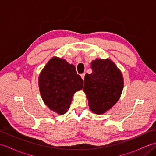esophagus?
Wrapping results in <instances>:
<instances>
[{"instance_id":"esophagus-1","label":"esophagus","mask_w":156,"mask_h":156,"mask_svg":"<svg viewBox=\"0 0 156 156\" xmlns=\"http://www.w3.org/2000/svg\"><path fill=\"white\" fill-rule=\"evenodd\" d=\"M80 76H81V78H82V80H84V77H85V73H83V74H82Z\"/></svg>"}]
</instances>
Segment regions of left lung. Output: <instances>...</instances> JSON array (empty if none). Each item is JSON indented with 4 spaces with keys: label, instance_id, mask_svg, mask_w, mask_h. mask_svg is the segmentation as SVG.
<instances>
[{
    "label": "left lung",
    "instance_id": "left-lung-1",
    "mask_svg": "<svg viewBox=\"0 0 156 156\" xmlns=\"http://www.w3.org/2000/svg\"><path fill=\"white\" fill-rule=\"evenodd\" d=\"M91 68L92 74L85 75L84 91L90 110L96 114H102L120 98L123 78L117 66L109 59H96L91 62Z\"/></svg>",
    "mask_w": 156,
    "mask_h": 156
}]
</instances>
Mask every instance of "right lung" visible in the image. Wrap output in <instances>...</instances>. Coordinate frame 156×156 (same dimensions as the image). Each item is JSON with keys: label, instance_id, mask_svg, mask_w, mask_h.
<instances>
[{"label": "right lung", "instance_id": "obj_1", "mask_svg": "<svg viewBox=\"0 0 156 156\" xmlns=\"http://www.w3.org/2000/svg\"><path fill=\"white\" fill-rule=\"evenodd\" d=\"M83 84L75 66L57 57L48 62L39 77L43 101L50 110L59 115L68 111L73 95L83 88Z\"/></svg>", "mask_w": 156, "mask_h": 156}]
</instances>
